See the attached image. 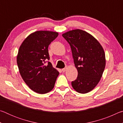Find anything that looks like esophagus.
<instances>
[{"label":"esophagus","instance_id":"esophagus-1","mask_svg":"<svg viewBox=\"0 0 123 123\" xmlns=\"http://www.w3.org/2000/svg\"><path fill=\"white\" fill-rule=\"evenodd\" d=\"M67 67H66L65 68H63V69H62V71L63 72H66V70H67Z\"/></svg>","mask_w":123,"mask_h":123}]
</instances>
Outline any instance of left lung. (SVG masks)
Masks as SVG:
<instances>
[{
  "label": "left lung",
  "instance_id": "obj_1",
  "mask_svg": "<svg viewBox=\"0 0 123 123\" xmlns=\"http://www.w3.org/2000/svg\"><path fill=\"white\" fill-rule=\"evenodd\" d=\"M71 48L78 75L72 82L73 88L85 94L94 88L100 80L105 69L106 60L104 49L99 42L88 32L76 29L62 34Z\"/></svg>",
  "mask_w": 123,
  "mask_h": 123
}]
</instances>
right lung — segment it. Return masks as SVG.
Masks as SVG:
<instances>
[{"instance_id": "add662e5", "label": "right lung", "mask_w": 123, "mask_h": 123, "mask_svg": "<svg viewBox=\"0 0 123 123\" xmlns=\"http://www.w3.org/2000/svg\"><path fill=\"white\" fill-rule=\"evenodd\" d=\"M56 32L37 31L23 42L17 63L22 79L31 89L39 94L49 92L54 87L59 72L49 61L48 47L58 36Z\"/></svg>"}]
</instances>
